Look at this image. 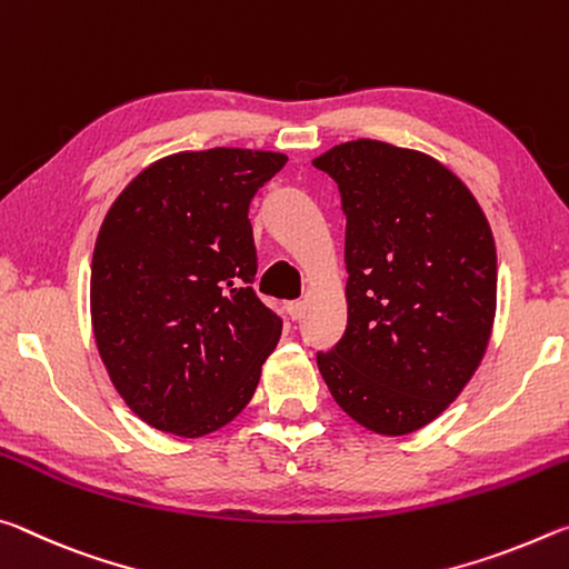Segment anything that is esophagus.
Here are the masks:
<instances>
[{
    "instance_id": "obj_1",
    "label": "esophagus",
    "mask_w": 569,
    "mask_h": 569,
    "mask_svg": "<svg viewBox=\"0 0 569 569\" xmlns=\"http://www.w3.org/2000/svg\"><path fill=\"white\" fill-rule=\"evenodd\" d=\"M305 310H307V305H305L302 300H297V302H290V305H287V315H290L292 320H300L302 315H305Z\"/></svg>"
}]
</instances>
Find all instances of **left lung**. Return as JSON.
Listing matches in <instances>:
<instances>
[{
  "instance_id": "left-lung-1",
  "label": "left lung",
  "mask_w": 569,
  "mask_h": 569,
  "mask_svg": "<svg viewBox=\"0 0 569 569\" xmlns=\"http://www.w3.org/2000/svg\"><path fill=\"white\" fill-rule=\"evenodd\" d=\"M346 213L348 328L318 352L332 398L376 433L431 423L487 350L497 249L477 199L436 158L358 138L315 158Z\"/></svg>"
}]
</instances>
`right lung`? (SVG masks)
Listing matches in <instances>:
<instances>
[{
	"instance_id": "add662e5",
	"label": "right lung",
	"mask_w": 569,
	"mask_h": 569,
	"mask_svg": "<svg viewBox=\"0 0 569 569\" xmlns=\"http://www.w3.org/2000/svg\"><path fill=\"white\" fill-rule=\"evenodd\" d=\"M287 156L209 148L126 186L92 251V332L120 398L158 431L197 439L254 396L282 318L254 292L249 203Z\"/></svg>"
}]
</instances>
